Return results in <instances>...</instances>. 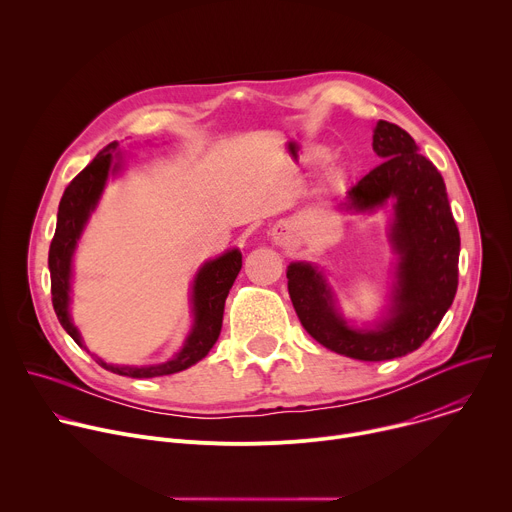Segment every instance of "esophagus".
Masks as SVG:
<instances>
[{
	"mask_svg": "<svg viewBox=\"0 0 512 512\" xmlns=\"http://www.w3.org/2000/svg\"><path fill=\"white\" fill-rule=\"evenodd\" d=\"M291 235H294V229H291V225L287 221H279L271 231L275 245H287L291 241Z\"/></svg>",
	"mask_w": 512,
	"mask_h": 512,
	"instance_id": "esophagus-1",
	"label": "esophagus"
}]
</instances>
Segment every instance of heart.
<instances>
[{
    "instance_id": "obj_1",
    "label": "heart",
    "mask_w": 512,
    "mask_h": 512,
    "mask_svg": "<svg viewBox=\"0 0 512 512\" xmlns=\"http://www.w3.org/2000/svg\"><path fill=\"white\" fill-rule=\"evenodd\" d=\"M312 156H318V152H312Z\"/></svg>"
}]
</instances>
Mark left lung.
Wrapping results in <instances>:
<instances>
[{"label":"left lung","instance_id":"left-lung-1","mask_svg":"<svg viewBox=\"0 0 512 512\" xmlns=\"http://www.w3.org/2000/svg\"><path fill=\"white\" fill-rule=\"evenodd\" d=\"M373 150L383 162L348 190L346 208L369 210L395 200L391 241L401 263L391 318L369 332L346 326L310 263L287 267V289L314 340L338 354L379 362L417 350L450 310L458 289L460 233L442 174L405 129L379 121Z\"/></svg>","mask_w":512,"mask_h":512}]
</instances>
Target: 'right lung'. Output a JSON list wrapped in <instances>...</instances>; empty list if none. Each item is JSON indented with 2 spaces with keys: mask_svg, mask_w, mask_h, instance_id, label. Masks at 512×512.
Masks as SVG:
<instances>
[{
  "mask_svg": "<svg viewBox=\"0 0 512 512\" xmlns=\"http://www.w3.org/2000/svg\"><path fill=\"white\" fill-rule=\"evenodd\" d=\"M117 143H109L103 148L97 158L66 186L60 204H58V221H56V233L50 243L48 253V267H50V291H52V306L58 316V322L62 328L72 336L79 346L81 334L72 326L68 316V289H70V259L72 251L77 247V241L81 237V231L87 223L91 210L95 208L109 170L111 160ZM243 259L237 249L221 255L218 259L208 261L194 279L192 289V304H194V328L188 336L184 348L168 362L158 364V367H113V364L97 360L103 369L131 377V379H152V377H164L174 375L178 371H184L198 360H202L208 350L214 346L221 334L223 326V312H225V300L229 296V289L233 287L239 271H241Z\"/></svg>",
  "mask_w": 512,
  "mask_h": 512,
  "instance_id": "add662e5",
  "label": "right lung"
}]
</instances>
